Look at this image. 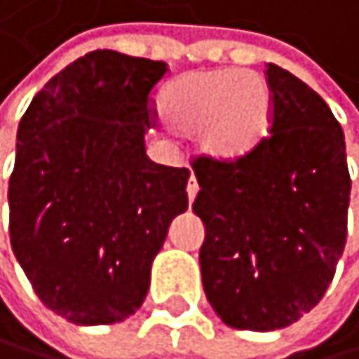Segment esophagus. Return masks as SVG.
<instances>
[{
  "label": "esophagus",
  "mask_w": 359,
  "mask_h": 359,
  "mask_svg": "<svg viewBox=\"0 0 359 359\" xmlns=\"http://www.w3.org/2000/svg\"><path fill=\"white\" fill-rule=\"evenodd\" d=\"M196 194H198V183H196V178L191 176V178H189V183H187V196H189V203H194Z\"/></svg>",
  "instance_id": "esophagus-1"
}]
</instances>
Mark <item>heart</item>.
Segmentation results:
<instances>
[{
  "label": "heart",
  "instance_id": "b5f03b06",
  "mask_svg": "<svg viewBox=\"0 0 359 359\" xmlns=\"http://www.w3.org/2000/svg\"><path fill=\"white\" fill-rule=\"evenodd\" d=\"M271 88L252 70H194L165 90L161 112L181 134H198L201 152L214 163L249 156L271 123Z\"/></svg>",
  "mask_w": 359,
  "mask_h": 359
}]
</instances>
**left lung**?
<instances>
[{"instance_id":"8db88e82","label":"left lung","mask_w":359,"mask_h":359,"mask_svg":"<svg viewBox=\"0 0 359 359\" xmlns=\"http://www.w3.org/2000/svg\"><path fill=\"white\" fill-rule=\"evenodd\" d=\"M264 74L271 134L241 161L194 163L205 296L245 331L289 327L322 300L344 252L351 196L344 132L329 105L276 63Z\"/></svg>"}]
</instances>
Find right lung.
Segmentation results:
<instances>
[{
    "label": "right lung",
    "instance_id": "add662e5",
    "mask_svg": "<svg viewBox=\"0 0 359 359\" xmlns=\"http://www.w3.org/2000/svg\"><path fill=\"white\" fill-rule=\"evenodd\" d=\"M168 63L95 50L34 95L17 130L11 245L50 311L74 325L136 313L189 170L152 163L149 103Z\"/></svg>",
    "mask_w": 359,
    "mask_h": 359
}]
</instances>
